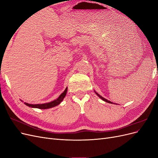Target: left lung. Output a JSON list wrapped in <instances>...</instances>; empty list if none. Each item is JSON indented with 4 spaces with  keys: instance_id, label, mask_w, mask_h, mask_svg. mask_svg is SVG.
I'll return each instance as SVG.
<instances>
[{
    "instance_id": "left-lung-1",
    "label": "left lung",
    "mask_w": 158,
    "mask_h": 158,
    "mask_svg": "<svg viewBox=\"0 0 158 158\" xmlns=\"http://www.w3.org/2000/svg\"><path fill=\"white\" fill-rule=\"evenodd\" d=\"M95 94H97V95H98V97H99L100 98H101L102 100H103V101L104 102H107V103H113L112 102H110V101H109V100H107V99H105L104 98H103L102 96H101V95H100L99 94H98L97 92H95Z\"/></svg>"
}]
</instances>
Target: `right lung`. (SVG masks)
<instances>
[{"instance_id": "add662e5", "label": "right lung", "mask_w": 158, "mask_h": 158, "mask_svg": "<svg viewBox=\"0 0 158 158\" xmlns=\"http://www.w3.org/2000/svg\"><path fill=\"white\" fill-rule=\"evenodd\" d=\"M67 89H68L67 88H66L65 90L59 95V97L58 98L54 100V101L51 102L49 103H43V104H29L27 103H24L27 106L32 107V108H37V109H46L52 108V107L58 106V105L60 104V102L63 101V99L65 97L66 94V92H67Z\"/></svg>"}]
</instances>
